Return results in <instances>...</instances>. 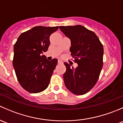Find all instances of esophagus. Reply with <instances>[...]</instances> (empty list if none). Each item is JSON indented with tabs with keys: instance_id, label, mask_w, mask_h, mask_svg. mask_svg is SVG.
<instances>
[{
	"instance_id": "obj_1",
	"label": "esophagus",
	"mask_w": 123,
	"mask_h": 123,
	"mask_svg": "<svg viewBox=\"0 0 123 123\" xmlns=\"http://www.w3.org/2000/svg\"><path fill=\"white\" fill-rule=\"evenodd\" d=\"M58 64H63V62L61 60H58Z\"/></svg>"
}]
</instances>
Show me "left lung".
I'll list each match as a JSON object with an SVG mask.
<instances>
[{
	"label": "left lung",
	"instance_id": "8db88e82",
	"mask_svg": "<svg viewBox=\"0 0 123 123\" xmlns=\"http://www.w3.org/2000/svg\"><path fill=\"white\" fill-rule=\"evenodd\" d=\"M59 29L70 39L69 51L78 64L74 68L64 63V83L73 94L84 95L93 87L99 79L103 66V45L94 32L80 25L60 26Z\"/></svg>",
	"mask_w": 123,
	"mask_h": 123
}]
</instances>
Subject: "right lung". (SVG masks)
I'll list each match as a JSON object with an SVG mask.
<instances>
[{"mask_svg": "<svg viewBox=\"0 0 123 123\" xmlns=\"http://www.w3.org/2000/svg\"><path fill=\"white\" fill-rule=\"evenodd\" d=\"M56 27L37 26L23 33L13 46V66L17 79L25 90L37 93L45 90L58 63L42 55L48 50L49 37Z\"/></svg>", "mask_w": 123, "mask_h": 123, "instance_id": "obj_1", "label": "right lung"}]
</instances>
